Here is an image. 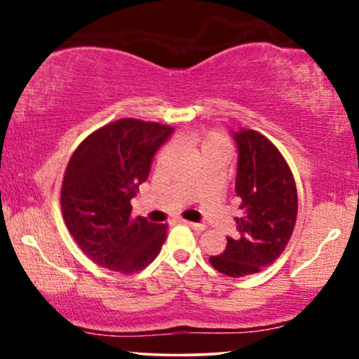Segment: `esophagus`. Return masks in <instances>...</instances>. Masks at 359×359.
<instances>
[{
	"instance_id": "obj_1",
	"label": "esophagus",
	"mask_w": 359,
	"mask_h": 359,
	"mask_svg": "<svg viewBox=\"0 0 359 359\" xmlns=\"http://www.w3.org/2000/svg\"><path fill=\"white\" fill-rule=\"evenodd\" d=\"M184 225H188L189 229H193L194 232H198V233L204 232V225H201V224H194V222H188V220H184Z\"/></svg>"
}]
</instances>
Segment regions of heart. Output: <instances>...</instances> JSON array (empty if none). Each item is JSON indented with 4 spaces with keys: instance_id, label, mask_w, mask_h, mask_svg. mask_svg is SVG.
I'll return each instance as SVG.
<instances>
[{
    "instance_id": "b5f03b06",
    "label": "heart",
    "mask_w": 359,
    "mask_h": 359,
    "mask_svg": "<svg viewBox=\"0 0 359 359\" xmlns=\"http://www.w3.org/2000/svg\"><path fill=\"white\" fill-rule=\"evenodd\" d=\"M186 144L191 147H198L201 154H205V151H210V150L229 151L227 140H225L220 134H217V132H208V134L204 135H188L186 137ZM168 155H170V147H163V149L158 151V161H163Z\"/></svg>"
}]
</instances>
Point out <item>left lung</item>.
Masks as SVG:
<instances>
[{
	"mask_svg": "<svg viewBox=\"0 0 359 359\" xmlns=\"http://www.w3.org/2000/svg\"><path fill=\"white\" fill-rule=\"evenodd\" d=\"M238 149L235 194L242 215L237 233L209 262L219 273L242 278L259 273L281 257L296 227L297 189L276 147L257 130L232 132Z\"/></svg>",
	"mask_w": 359,
	"mask_h": 359,
	"instance_id": "obj_1",
	"label": "left lung"
}]
</instances>
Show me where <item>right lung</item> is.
Wrapping results in <instances>:
<instances>
[{
  "instance_id": "add662e5",
  "label": "right lung",
  "mask_w": 359,
  "mask_h": 359,
  "mask_svg": "<svg viewBox=\"0 0 359 359\" xmlns=\"http://www.w3.org/2000/svg\"><path fill=\"white\" fill-rule=\"evenodd\" d=\"M171 134V126L129 117L95 130L73 151L62 183V214L78 247L97 266L134 274L160 253L166 225L132 217L130 199Z\"/></svg>"
}]
</instances>
